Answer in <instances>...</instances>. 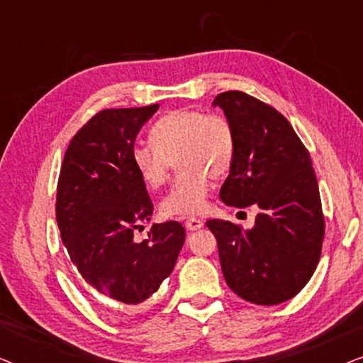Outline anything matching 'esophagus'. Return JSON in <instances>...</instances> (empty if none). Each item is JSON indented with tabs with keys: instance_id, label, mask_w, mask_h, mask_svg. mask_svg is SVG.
Listing matches in <instances>:
<instances>
[{
	"instance_id": "obj_1",
	"label": "esophagus",
	"mask_w": 363,
	"mask_h": 363,
	"mask_svg": "<svg viewBox=\"0 0 363 363\" xmlns=\"http://www.w3.org/2000/svg\"><path fill=\"white\" fill-rule=\"evenodd\" d=\"M201 226H203V221L198 220V218H186V221H185L186 230L196 231V230H200Z\"/></svg>"
}]
</instances>
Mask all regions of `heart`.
<instances>
[{"mask_svg":"<svg viewBox=\"0 0 363 363\" xmlns=\"http://www.w3.org/2000/svg\"><path fill=\"white\" fill-rule=\"evenodd\" d=\"M152 143L137 142L130 160L148 188H160L173 160L180 170L160 203L165 216L198 215L206 208L211 177H225L236 153L235 130L228 118L193 108H177L153 123Z\"/></svg>","mask_w":363,"mask_h":363,"instance_id":"b5f03b06","label":"heart"}]
</instances>
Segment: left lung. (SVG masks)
Segmentation results:
<instances>
[{
  "label": "left lung",
  "mask_w": 363,
  "mask_h": 363,
  "mask_svg": "<svg viewBox=\"0 0 363 363\" xmlns=\"http://www.w3.org/2000/svg\"><path fill=\"white\" fill-rule=\"evenodd\" d=\"M236 138L220 198L259 208L255 226L210 220L226 284L241 299L274 306L299 294L314 274L324 241L319 185L311 155L287 118L240 91L218 94Z\"/></svg>",
  "instance_id": "1"
}]
</instances>
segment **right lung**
<instances>
[{
    "label": "right lung",
    "mask_w": 363,
    "mask_h": 363,
    "mask_svg": "<svg viewBox=\"0 0 363 363\" xmlns=\"http://www.w3.org/2000/svg\"><path fill=\"white\" fill-rule=\"evenodd\" d=\"M157 111L153 104L96 113L72 137L59 173L56 220L69 257L89 286L123 304L148 299L172 274L185 242L178 221L153 225L148 240L133 241L153 203L130 150Z\"/></svg>",
    "instance_id": "add662e5"
}]
</instances>
